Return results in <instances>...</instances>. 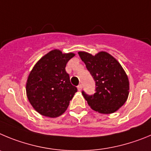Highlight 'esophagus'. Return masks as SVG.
<instances>
[{"mask_svg":"<svg viewBox=\"0 0 151 151\" xmlns=\"http://www.w3.org/2000/svg\"><path fill=\"white\" fill-rule=\"evenodd\" d=\"M77 89H78V91L82 90V85H81V84H80V85L77 86Z\"/></svg>","mask_w":151,"mask_h":151,"instance_id":"obj_1","label":"esophagus"}]
</instances>
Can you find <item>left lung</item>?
Here are the masks:
<instances>
[{"label":"left lung","mask_w":151,"mask_h":151,"mask_svg":"<svg viewBox=\"0 0 151 151\" xmlns=\"http://www.w3.org/2000/svg\"><path fill=\"white\" fill-rule=\"evenodd\" d=\"M78 54L96 81V93L89 96L83 91L84 99L96 112L104 114L116 112L125 104L129 93V82L124 69L107 52L92 55L80 51Z\"/></svg>","instance_id":"left-lung-1"}]
</instances>
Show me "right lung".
<instances>
[{
  "mask_svg": "<svg viewBox=\"0 0 151 151\" xmlns=\"http://www.w3.org/2000/svg\"><path fill=\"white\" fill-rule=\"evenodd\" d=\"M75 55L51 50L35 64L26 82L30 104L40 114L55 118L65 112L77 89L70 82L66 64Z\"/></svg>",
  "mask_w": 151,
  "mask_h": 151,
  "instance_id": "add662e5",
  "label": "right lung"
}]
</instances>
